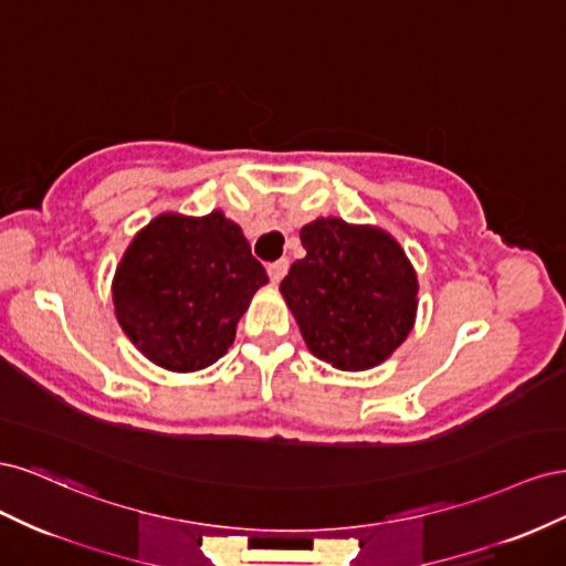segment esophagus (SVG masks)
I'll use <instances>...</instances> for the list:
<instances>
[{"label":"esophagus","instance_id":"1","mask_svg":"<svg viewBox=\"0 0 566 566\" xmlns=\"http://www.w3.org/2000/svg\"><path fill=\"white\" fill-rule=\"evenodd\" d=\"M287 266H290V262H287V260H279V262L269 264V279H271V283H273V285L283 281V276L287 273Z\"/></svg>","mask_w":566,"mask_h":566}]
</instances>
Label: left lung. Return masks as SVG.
I'll use <instances>...</instances> for the list:
<instances>
[{"label":"left lung","instance_id":"8db88e82","mask_svg":"<svg viewBox=\"0 0 566 566\" xmlns=\"http://www.w3.org/2000/svg\"><path fill=\"white\" fill-rule=\"evenodd\" d=\"M300 238L306 256L281 295L306 347L339 370L382 364L416 323L418 276L406 252L387 231L337 217L312 221Z\"/></svg>","mask_w":566,"mask_h":566}]
</instances>
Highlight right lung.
Segmentation results:
<instances>
[{
  "label": "right lung",
  "instance_id": "1",
  "mask_svg": "<svg viewBox=\"0 0 566 566\" xmlns=\"http://www.w3.org/2000/svg\"><path fill=\"white\" fill-rule=\"evenodd\" d=\"M266 283L241 227L224 212H167L132 238L113 279V304L146 358L193 373L229 352L238 321Z\"/></svg>",
  "mask_w": 566,
  "mask_h": 566
}]
</instances>
